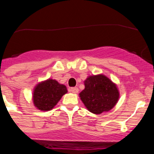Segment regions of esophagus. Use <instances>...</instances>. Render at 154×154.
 Here are the masks:
<instances>
[{
  "instance_id": "obj_1",
  "label": "esophagus",
  "mask_w": 154,
  "mask_h": 154,
  "mask_svg": "<svg viewBox=\"0 0 154 154\" xmlns=\"http://www.w3.org/2000/svg\"><path fill=\"white\" fill-rule=\"evenodd\" d=\"M69 91H70L71 92H72V93H78L79 89L77 87H72V88L69 89Z\"/></svg>"
}]
</instances>
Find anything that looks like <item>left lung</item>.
I'll use <instances>...</instances> for the list:
<instances>
[{
  "instance_id": "8db88e82",
  "label": "left lung",
  "mask_w": 154,
  "mask_h": 154,
  "mask_svg": "<svg viewBox=\"0 0 154 154\" xmlns=\"http://www.w3.org/2000/svg\"><path fill=\"white\" fill-rule=\"evenodd\" d=\"M85 89L79 97L89 112L100 114L112 109L117 103L119 92L117 86L104 75L89 76L84 82Z\"/></svg>"
}]
</instances>
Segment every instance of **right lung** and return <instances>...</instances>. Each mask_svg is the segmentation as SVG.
Returning a JSON list of instances; mask_svg holds the SVG:
<instances>
[{"instance_id": "right-lung-1", "label": "right lung", "mask_w": 154, "mask_h": 154, "mask_svg": "<svg viewBox=\"0 0 154 154\" xmlns=\"http://www.w3.org/2000/svg\"><path fill=\"white\" fill-rule=\"evenodd\" d=\"M67 92L65 85L58 83L56 80L48 79L35 87L33 92L34 105L41 111L51 110Z\"/></svg>"}]
</instances>
